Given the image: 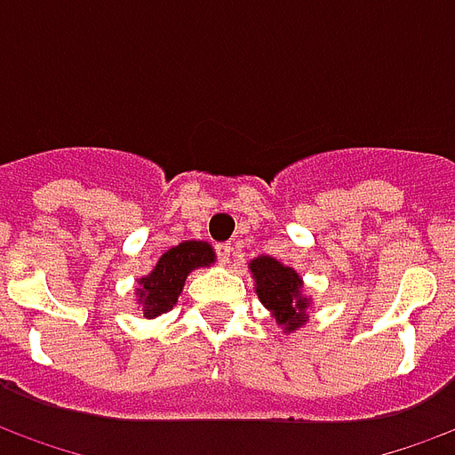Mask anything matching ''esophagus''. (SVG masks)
<instances>
[{"instance_id": "34e87169", "label": "esophagus", "mask_w": 455, "mask_h": 455, "mask_svg": "<svg viewBox=\"0 0 455 455\" xmlns=\"http://www.w3.org/2000/svg\"><path fill=\"white\" fill-rule=\"evenodd\" d=\"M231 251H234L231 243H217V246H214V253H217L219 263H228V260H231Z\"/></svg>"}]
</instances>
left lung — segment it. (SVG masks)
Returning <instances> with one entry per match:
<instances>
[{"mask_svg": "<svg viewBox=\"0 0 455 455\" xmlns=\"http://www.w3.org/2000/svg\"><path fill=\"white\" fill-rule=\"evenodd\" d=\"M251 273L256 277V292L260 302L275 315L277 324H285L292 331L307 322V299L299 297V275L292 267L277 263L275 258L260 256L251 263Z\"/></svg>", "mask_w": 455, "mask_h": 455, "instance_id": "8db88e82", "label": "left lung"}]
</instances>
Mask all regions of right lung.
Masks as SVG:
<instances>
[{
  "label": "right lung",
  "mask_w": 455,
  "mask_h": 455,
  "mask_svg": "<svg viewBox=\"0 0 455 455\" xmlns=\"http://www.w3.org/2000/svg\"><path fill=\"white\" fill-rule=\"evenodd\" d=\"M214 260V251L204 241H185L180 246L163 253L153 267V273L139 280V297L143 305V316H158L172 309L182 292L185 277L195 267L209 266Z\"/></svg>",
  "instance_id": "right-lung-1"
}]
</instances>
